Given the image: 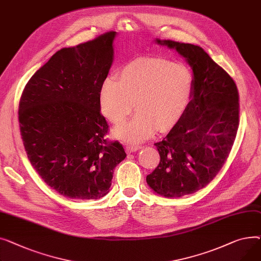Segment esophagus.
I'll return each instance as SVG.
<instances>
[{"label": "esophagus", "mask_w": 261, "mask_h": 261, "mask_svg": "<svg viewBox=\"0 0 261 261\" xmlns=\"http://www.w3.org/2000/svg\"><path fill=\"white\" fill-rule=\"evenodd\" d=\"M139 149H140V146H138V145H127L125 147V151L127 152V154H132V152H135Z\"/></svg>", "instance_id": "esophagus-1"}]
</instances>
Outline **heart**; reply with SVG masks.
I'll return each mask as SVG.
<instances>
[{
    "label": "heart",
    "mask_w": 261,
    "mask_h": 261,
    "mask_svg": "<svg viewBox=\"0 0 261 261\" xmlns=\"http://www.w3.org/2000/svg\"><path fill=\"white\" fill-rule=\"evenodd\" d=\"M193 90V73L187 65L164 59H139L120 70L119 81L114 76L103 81L99 104L104 117L119 124L132 113L135 103L137 114L116 126L113 136L138 144L157 129H172L186 113Z\"/></svg>",
    "instance_id": "b5f03b06"
}]
</instances>
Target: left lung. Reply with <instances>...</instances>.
I'll return each instance as SVG.
<instances>
[{
	"mask_svg": "<svg viewBox=\"0 0 261 261\" xmlns=\"http://www.w3.org/2000/svg\"><path fill=\"white\" fill-rule=\"evenodd\" d=\"M155 43L176 50L194 78L188 109L155 143L160 163L146 177L159 196L180 198L206 187L223 166L239 125L238 91L231 76L200 46L159 39Z\"/></svg>",
	"mask_w": 261,
	"mask_h": 261,
	"instance_id": "obj_1",
	"label": "left lung"
}]
</instances>
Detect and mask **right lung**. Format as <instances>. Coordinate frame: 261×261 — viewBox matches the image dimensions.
<instances>
[{
	"label": "right lung",
	"mask_w": 261,
	"mask_h": 261,
	"mask_svg": "<svg viewBox=\"0 0 261 261\" xmlns=\"http://www.w3.org/2000/svg\"><path fill=\"white\" fill-rule=\"evenodd\" d=\"M116 32L57 51L30 78L19 106L27 157L41 178L72 199L110 192L115 167L126 157L107 143L99 90L114 62Z\"/></svg>",
	"instance_id": "1"
}]
</instances>
